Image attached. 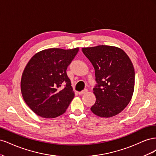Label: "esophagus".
Masks as SVG:
<instances>
[{
    "instance_id": "obj_1",
    "label": "esophagus",
    "mask_w": 156,
    "mask_h": 156,
    "mask_svg": "<svg viewBox=\"0 0 156 156\" xmlns=\"http://www.w3.org/2000/svg\"><path fill=\"white\" fill-rule=\"evenodd\" d=\"M87 92V90L85 89V90H82L81 92H79V95H83V94H86Z\"/></svg>"
}]
</instances>
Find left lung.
<instances>
[{
	"mask_svg": "<svg viewBox=\"0 0 156 156\" xmlns=\"http://www.w3.org/2000/svg\"><path fill=\"white\" fill-rule=\"evenodd\" d=\"M95 69L96 100L92 112L100 117L119 114L129 103L135 86V70L129 56L118 48L98 45L82 49Z\"/></svg>",
	"mask_w": 156,
	"mask_h": 156,
	"instance_id": "8db88e82",
	"label": "left lung"
}]
</instances>
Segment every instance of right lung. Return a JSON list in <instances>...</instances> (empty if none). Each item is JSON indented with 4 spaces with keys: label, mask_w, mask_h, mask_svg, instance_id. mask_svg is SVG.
<instances>
[{
    "label": "right lung",
    "mask_w": 156,
    "mask_h": 156,
    "mask_svg": "<svg viewBox=\"0 0 156 156\" xmlns=\"http://www.w3.org/2000/svg\"><path fill=\"white\" fill-rule=\"evenodd\" d=\"M79 48H52L31 58L23 71L21 90L23 99L33 112L46 119L62 115L74 98L66 73Z\"/></svg>",
    "instance_id": "obj_1"
}]
</instances>
